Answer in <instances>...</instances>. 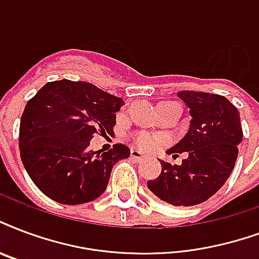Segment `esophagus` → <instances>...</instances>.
<instances>
[{
    "instance_id": "esophagus-1",
    "label": "esophagus",
    "mask_w": 259,
    "mask_h": 259,
    "mask_svg": "<svg viewBox=\"0 0 259 259\" xmlns=\"http://www.w3.org/2000/svg\"><path fill=\"white\" fill-rule=\"evenodd\" d=\"M130 157H132L133 160L140 161V160H143L145 156H144L140 151H132V152H130Z\"/></svg>"
}]
</instances>
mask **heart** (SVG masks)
<instances>
[{"label":"heart","mask_w":259,"mask_h":259,"mask_svg":"<svg viewBox=\"0 0 259 259\" xmlns=\"http://www.w3.org/2000/svg\"><path fill=\"white\" fill-rule=\"evenodd\" d=\"M163 143L164 141L160 137H156V136H152V134H140L136 138L137 147L140 149H143V151H153V149H157V148L163 145Z\"/></svg>","instance_id":"obj_1"}]
</instances>
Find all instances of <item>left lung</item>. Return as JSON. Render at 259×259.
Wrapping results in <instances>:
<instances>
[{
  "mask_svg": "<svg viewBox=\"0 0 259 259\" xmlns=\"http://www.w3.org/2000/svg\"><path fill=\"white\" fill-rule=\"evenodd\" d=\"M178 98L189 108L190 126L167 153L172 157L186 153V159L179 165L159 159L161 172L148 181V189L169 205L193 206L205 202L227 182L243 132L238 108L224 96L182 91Z\"/></svg>",
  "mask_w": 259,
  "mask_h": 259,
  "instance_id": "1",
  "label": "left lung"
}]
</instances>
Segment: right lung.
<instances>
[{
    "instance_id": "add662e5",
    "label": "right lung",
    "mask_w": 259,
    "mask_h": 259,
    "mask_svg": "<svg viewBox=\"0 0 259 259\" xmlns=\"http://www.w3.org/2000/svg\"><path fill=\"white\" fill-rule=\"evenodd\" d=\"M118 96L85 81L47 82L29 100L20 121V156L37 189L59 204L78 205L103 194L116 161L130 149L90 148L95 134H108L123 106Z\"/></svg>"
}]
</instances>
